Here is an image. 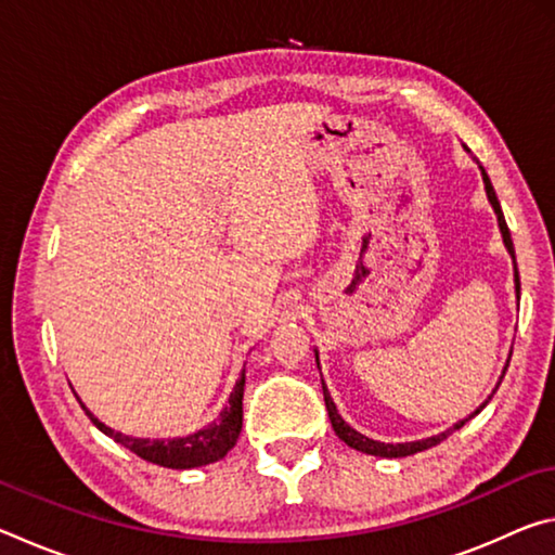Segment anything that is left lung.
I'll return each mask as SVG.
<instances>
[{
	"label": "left lung",
	"mask_w": 555,
	"mask_h": 555,
	"mask_svg": "<svg viewBox=\"0 0 555 555\" xmlns=\"http://www.w3.org/2000/svg\"><path fill=\"white\" fill-rule=\"evenodd\" d=\"M477 166H480V164H477ZM480 171H482V183H485V191H487V201H490L492 210H494V215H496V224H500V232H502L504 247H506V251H509V255H512V261H514V288H516V298H519V271H516V259H514V242H512V234H509V228H506V220H504L502 205H500V201H496V193H494V188H492V183H490V176L485 173V168H482V166H480ZM315 362H318V350H315ZM318 364H321V362H318ZM506 367H509V360H506ZM506 367H504V372H506ZM504 372H502L500 382H496V387L492 389V393H494L496 389H500V384H502V379H504ZM321 382H323V377H321ZM492 393H490V397H487V399L480 403V406H477L473 413H469L467 418L457 421L455 426H450L448 430H443V434L430 436V438H421V440H411V443H382V440H374V438L362 436L360 430H354L350 424H347V421L340 416V413H337L335 401L331 399V391H327L325 382H323L325 409H327V416H331V424H333L335 436L340 438L343 443L350 446V448L360 450V453L377 455V457H406V455H413V453H421V450H428V448L438 446L440 440H446L450 434H455V430L463 428L469 418H475L477 413H480V411L487 406V403H490Z\"/></svg>",
	"instance_id": "left-lung-1"
}]
</instances>
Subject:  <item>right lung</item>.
Returning a JSON list of instances; mask_svg holds the SVG:
<instances>
[{
	"label": "right lung",
	"instance_id": "obj_1",
	"mask_svg": "<svg viewBox=\"0 0 555 555\" xmlns=\"http://www.w3.org/2000/svg\"><path fill=\"white\" fill-rule=\"evenodd\" d=\"M242 397H244V370L240 374L237 384H234L228 403H224V409L220 411V416L215 418L212 424L203 426L201 430H195V434L183 436V438L125 436V434H119V430L102 424L95 413H92L86 403L80 401V397H78V401H80L82 411L88 413L92 424H95L102 434L115 438L119 446L129 448L131 453L146 460V463L171 467V469H193V467L218 463V460L228 455L234 448V443H237L240 430H242Z\"/></svg>",
	"mask_w": 555,
	"mask_h": 555
}]
</instances>
